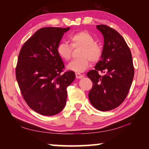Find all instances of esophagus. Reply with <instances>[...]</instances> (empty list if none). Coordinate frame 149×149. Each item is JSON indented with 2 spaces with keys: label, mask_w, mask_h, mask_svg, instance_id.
<instances>
[{
  "label": "esophagus",
  "mask_w": 149,
  "mask_h": 149,
  "mask_svg": "<svg viewBox=\"0 0 149 149\" xmlns=\"http://www.w3.org/2000/svg\"><path fill=\"white\" fill-rule=\"evenodd\" d=\"M75 76H76L77 79H81L84 77V75L83 74H80V73L77 72V73H75Z\"/></svg>",
  "instance_id": "34e87169"
}]
</instances>
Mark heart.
Here are the masks:
<instances>
[{
  "label": "heart",
  "mask_w": 149,
  "mask_h": 149,
  "mask_svg": "<svg viewBox=\"0 0 149 149\" xmlns=\"http://www.w3.org/2000/svg\"><path fill=\"white\" fill-rule=\"evenodd\" d=\"M70 45L65 42H60L57 46L56 50L59 56L65 61L70 59L73 49L81 48L80 58L74 59L69 63L67 68L76 72H82L89 67L91 61L97 63L102 56V48L87 31H80L74 33L68 37Z\"/></svg>",
  "instance_id": "obj_1"
}]
</instances>
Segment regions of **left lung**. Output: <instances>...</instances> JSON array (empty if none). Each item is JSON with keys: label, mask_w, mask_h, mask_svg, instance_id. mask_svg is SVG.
<instances>
[{"label": "left lung", "mask_w": 149, "mask_h": 149, "mask_svg": "<svg viewBox=\"0 0 149 149\" xmlns=\"http://www.w3.org/2000/svg\"><path fill=\"white\" fill-rule=\"evenodd\" d=\"M97 28L103 34L104 44L101 59L95 70L87 73L93 83L88 97L95 108L107 111L119 106L125 99L134 68L131 50L121 34L106 25H98Z\"/></svg>", "instance_id": "1"}]
</instances>
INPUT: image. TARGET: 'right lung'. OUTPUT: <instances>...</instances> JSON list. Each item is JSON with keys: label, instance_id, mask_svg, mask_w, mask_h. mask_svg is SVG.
Returning a JSON list of instances; mask_svg holds the SVG:
<instances>
[{"label": "right lung", "instance_id": "add662e5", "mask_svg": "<svg viewBox=\"0 0 149 149\" xmlns=\"http://www.w3.org/2000/svg\"><path fill=\"white\" fill-rule=\"evenodd\" d=\"M70 27H43L22 46L16 66V78L27 104L42 115L61 112L66 104V88L74 72L63 73L65 65L56 48Z\"/></svg>", "mask_w": 149, "mask_h": 149}]
</instances>
